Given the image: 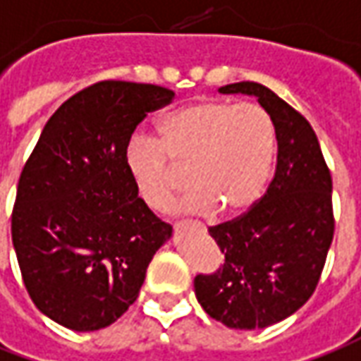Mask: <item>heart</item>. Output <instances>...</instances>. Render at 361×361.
I'll return each instance as SVG.
<instances>
[{
    "label": "heart",
    "mask_w": 361,
    "mask_h": 361,
    "mask_svg": "<svg viewBox=\"0 0 361 361\" xmlns=\"http://www.w3.org/2000/svg\"><path fill=\"white\" fill-rule=\"evenodd\" d=\"M160 140L135 135L125 146V166L138 197L154 211L168 209L183 183L193 188L178 211L234 216L248 211L269 176L276 130L258 103L219 99L189 103L164 115Z\"/></svg>",
    "instance_id": "1"
}]
</instances>
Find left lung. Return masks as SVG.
Segmentation results:
<instances>
[{
  "label": "left lung",
  "mask_w": 361,
  "mask_h": 361,
  "mask_svg": "<svg viewBox=\"0 0 361 361\" xmlns=\"http://www.w3.org/2000/svg\"><path fill=\"white\" fill-rule=\"evenodd\" d=\"M219 92L258 97L276 128L277 164L250 211L209 228L224 264L195 277V297L228 329H266L299 311L321 279L334 236L332 180L314 130L289 103L256 82Z\"/></svg>",
  "instance_id": "obj_1"
}]
</instances>
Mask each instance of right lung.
Here are the masks:
<instances>
[{
    "mask_svg": "<svg viewBox=\"0 0 361 361\" xmlns=\"http://www.w3.org/2000/svg\"><path fill=\"white\" fill-rule=\"evenodd\" d=\"M172 99V90L152 84L90 85L58 107L23 168L15 254L32 303L66 329H105L127 312L172 236L125 166L138 123Z\"/></svg>",
    "mask_w": 361,
    "mask_h": 361,
    "instance_id": "obj_1",
    "label": "right lung"
}]
</instances>
